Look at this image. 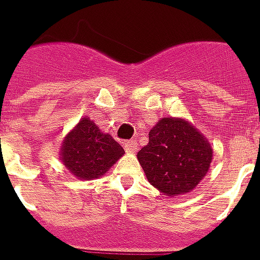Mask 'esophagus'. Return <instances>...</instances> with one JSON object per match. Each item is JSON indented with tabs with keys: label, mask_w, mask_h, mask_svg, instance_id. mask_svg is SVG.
<instances>
[{
	"label": "esophagus",
	"mask_w": 260,
	"mask_h": 260,
	"mask_svg": "<svg viewBox=\"0 0 260 260\" xmlns=\"http://www.w3.org/2000/svg\"><path fill=\"white\" fill-rule=\"evenodd\" d=\"M123 147H125V150L127 151V152H134V151L137 150V143H135L134 141H126L125 143H123Z\"/></svg>",
	"instance_id": "obj_1"
}]
</instances>
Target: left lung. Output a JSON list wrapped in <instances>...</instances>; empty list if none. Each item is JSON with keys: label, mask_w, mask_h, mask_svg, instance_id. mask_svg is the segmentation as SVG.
Segmentation results:
<instances>
[{"label": "left lung", "mask_w": 260, "mask_h": 260, "mask_svg": "<svg viewBox=\"0 0 260 260\" xmlns=\"http://www.w3.org/2000/svg\"><path fill=\"white\" fill-rule=\"evenodd\" d=\"M148 144L138 152L147 180L164 194H185L206 176L212 148L194 126L183 119L162 118L148 134Z\"/></svg>", "instance_id": "1"}]
</instances>
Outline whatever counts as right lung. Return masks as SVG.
Wrapping results in <instances>:
<instances>
[{
  "label": "right lung",
  "mask_w": 260,
  "mask_h": 260,
  "mask_svg": "<svg viewBox=\"0 0 260 260\" xmlns=\"http://www.w3.org/2000/svg\"><path fill=\"white\" fill-rule=\"evenodd\" d=\"M125 153L112 135L104 134L87 117L65 138L61 160L70 173L80 180L102 177Z\"/></svg>",
  "instance_id": "1"
}]
</instances>
